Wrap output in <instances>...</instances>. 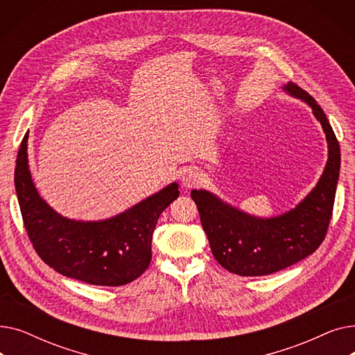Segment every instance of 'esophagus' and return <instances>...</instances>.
<instances>
[{
    "mask_svg": "<svg viewBox=\"0 0 355 355\" xmlns=\"http://www.w3.org/2000/svg\"><path fill=\"white\" fill-rule=\"evenodd\" d=\"M181 182L185 189H193L197 187V185L201 182V174L198 170H194V168H190V170L185 171L181 177Z\"/></svg>",
    "mask_w": 355,
    "mask_h": 355,
    "instance_id": "esophagus-1",
    "label": "esophagus"
}]
</instances>
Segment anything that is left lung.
Wrapping results in <instances>:
<instances>
[{
    "mask_svg": "<svg viewBox=\"0 0 355 355\" xmlns=\"http://www.w3.org/2000/svg\"><path fill=\"white\" fill-rule=\"evenodd\" d=\"M289 95L306 102L324 128L328 161L316 187L301 204L273 218L241 213L206 190H193L201 225L217 262L240 276H265L312 254L324 241L340 177V144L321 106L302 87L289 82Z\"/></svg>",
    "mask_w": 355,
    "mask_h": 355,
    "instance_id": "8db88e82",
    "label": "left lung"
}]
</instances>
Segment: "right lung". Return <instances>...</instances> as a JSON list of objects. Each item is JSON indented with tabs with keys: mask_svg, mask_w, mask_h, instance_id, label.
Returning <instances> with one entry per match:
<instances>
[{
	"mask_svg": "<svg viewBox=\"0 0 355 355\" xmlns=\"http://www.w3.org/2000/svg\"><path fill=\"white\" fill-rule=\"evenodd\" d=\"M27 139L15 165V191L34 250L67 277L99 286L135 281L151 263L153 233L161 213L180 196L173 182L132 209L103 221H76L55 213L37 193L28 170Z\"/></svg>",
	"mask_w": 355,
	"mask_h": 355,
	"instance_id": "obj_1",
	"label": "right lung"
}]
</instances>
